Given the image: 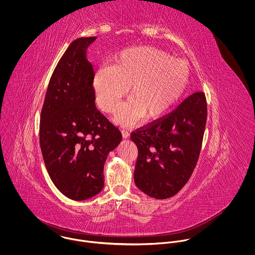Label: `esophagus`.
Masks as SVG:
<instances>
[{
	"mask_svg": "<svg viewBox=\"0 0 255 255\" xmlns=\"http://www.w3.org/2000/svg\"><path fill=\"white\" fill-rule=\"evenodd\" d=\"M122 134H123L124 138H128L129 136V132L127 129H122Z\"/></svg>",
	"mask_w": 255,
	"mask_h": 255,
	"instance_id": "obj_1",
	"label": "esophagus"
}]
</instances>
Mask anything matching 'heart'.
Returning a JSON list of instances; mask_svg holds the SVG:
<instances>
[{"instance_id": "b5f03b06", "label": "heart", "mask_w": 255, "mask_h": 255, "mask_svg": "<svg viewBox=\"0 0 255 255\" xmlns=\"http://www.w3.org/2000/svg\"><path fill=\"white\" fill-rule=\"evenodd\" d=\"M188 66L179 58L152 46H137L120 52L112 67L97 71L93 89L97 105L114 112L129 86V99L116 112L122 125L165 115L182 96L188 81Z\"/></svg>"}]
</instances>
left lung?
<instances>
[{"label": "left lung", "instance_id": "obj_1", "mask_svg": "<svg viewBox=\"0 0 255 255\" xmlns=\"http://www.w3.org/2000/svg\"><path fill=\"white\" fill-rule=\"evenodd\" d=\"M206 120L205 93L197 91L168 115L131 132L138 149L134 182L141 191L166 199L182 189L197 164Z\"/></svg>", "mask_w": 255, "mask_h": 255}]
</instances>
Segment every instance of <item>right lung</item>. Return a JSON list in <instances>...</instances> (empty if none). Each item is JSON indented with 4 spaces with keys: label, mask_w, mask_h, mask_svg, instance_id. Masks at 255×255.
Wrapping results in <instances>:
<instances>
[{
    "label": "right lung",
    "mask_w": 255,
    "mask_h": 255,
    "mask_svg": "<svg viewBox=\"0 0 255 255\" xmlns=\"http://www.w3.org/2000/svg\"><path fill=\"white\" fill-rule=\"evenodd\" d=\"M96 37L74 40L50 78L41 111L40 147L56 187L85 200L104 187V164L122 140L120 129L95 106L94 70L86 59Z\"/></svg>",
    "instance_id": "add662e5"
}]
</instances>
